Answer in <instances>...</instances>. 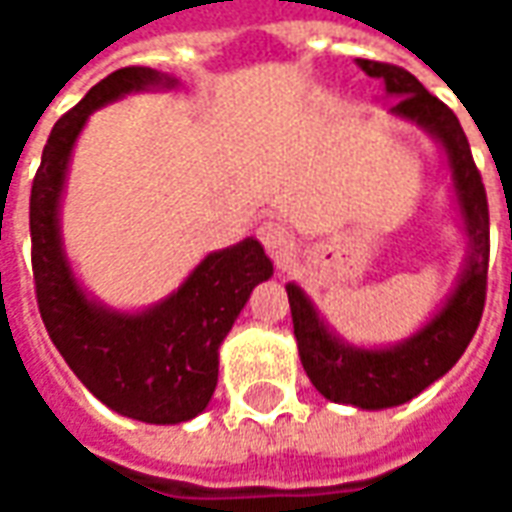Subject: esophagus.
<instances>
[{"mask_svg": "<svg viewBox=\"0 0 512 512\" xmlns=\"http://www.w3.org/2000/svg\"><path fill=\"white\" fill-rule=\"evenodd\" d=\"M257 238H260V244L266 246V252L277 263H282L285 257L293 252V233H290L288 224H282L279 219H266V222H260L257 227Z\"/></svg>", "mask_w": 512, "mask_h": 512, "instance_id": "esophagus-1", "label": "esophagus"}]
</instances>
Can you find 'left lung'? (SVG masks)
<instances>
[{
    "label": "left lung",
    "mask_w": 512,
    "mask_h": 512,
    "mask_svg": "<svg viewBox=\"0 0 512 512\" xmlns=\"http://www.w3.org/2000/svg\"><path fill=\"white\" fill-rule=\"evenodd\" d=\"M356 62L367 76L384 79L386 93L397 98V104L392 106L395 115L408 117L422 128H428L444 145L452 164V180L461 202L463 222L472 238L469 268L458 290L447 301V307L417 337L389 351H359L351 345L337 343L326 332L307 296L296 285H288L293 334L299 340L301 365L315 389L334 403L389 408L417 397L425 386L444 376L461 359L480 326L485 290H488V255H491L488 197H485L480 169L469 150V139L450 106L436 95H430L417 82V76H411L400 65L376 60Z\"/></svg>",
    "instance_id": "8db88e82"
}]
</instances>
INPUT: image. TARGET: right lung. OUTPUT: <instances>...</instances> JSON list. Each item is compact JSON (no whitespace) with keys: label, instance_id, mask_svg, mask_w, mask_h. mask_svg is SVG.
<instances>
[{"label":"right lung","instance_id":"obj_1","mask_svg":"<svg viewBox=\"0 0 512 512\" xmlns=\"http://www.w3.org/2000/svg\"><path fill=\"white\" fill-rule=\"evenodd\" d=\"M161 82L169 79L142 65L120 68L54 123L32 180L29 235L40 318L68 367L117 414L175 425L197 417L211 400L219 345L252 288L274 271L263 246L246 238L233 249L213 252L156 310L115 315L76 288L57 235L65 167L87 115L123 93Z\"/></svg>","mask_w":512,"mask_h":512}]
</instances>
